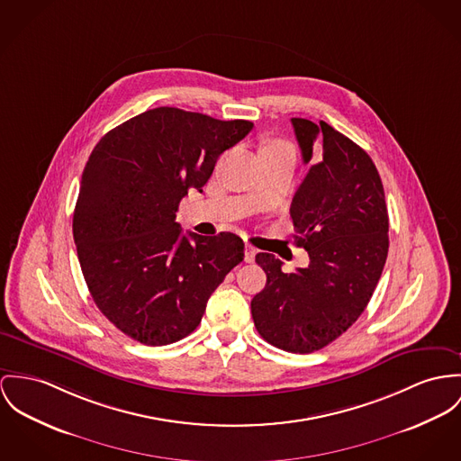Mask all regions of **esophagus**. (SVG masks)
I'll list each match as a JSON object with an SVG mask.
<instances>
[{
    "label": "esophagus",
    "instance_id": "obj_1",
    "mask_svg": "<svg viewBox=\"0 0 461 461\" xmlns=\"http://www.w3.org/2000/svg\"><path fill=\"white\" fill-rule=\"evenodd\" d=\"M254 256H256V249L252 248V246H246V256H244V259H246L248 263H252V261H254Z\"/></svg>",
    "mask_w": 461,
    "mask_h": 461
}]
</instances>
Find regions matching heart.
<instances>
[{"instance_id": "1", "label": "heart", "mask_w": 461, "mask_h": 461, "mask_svg": "<svg viewBox=\"0 0 461 461\" xmlns=\"http://www.w3.org/2000/svg\"><path fill=\"white\" fill-rule=\"evenodd\" d=\"M284 145H287V143H284V142H270V143H267V145H265V147H284Z\"/></svg>"}]
</instances>
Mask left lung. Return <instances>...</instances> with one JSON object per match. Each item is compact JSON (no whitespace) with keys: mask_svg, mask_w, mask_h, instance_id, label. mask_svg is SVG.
Returning a JSON list of instances; mask_svg holds the SVG:
<instances>
[{"mask_svg":"<svg viewBox=\"0 0 461 461\" xmlns=\"http://www.w3.org/2000/svg\"><path fill=\"white\" fill-rule=\"evenodd\" d=\"M303 163L322 156L293 203L294 242L309 267L284 274L283 261L258 252L267 285L250 302L258 333L287 353H314L339 339L368 305L388 258V207L370 156L324 121L291 119Z\"/></svg>","mask_w":461,"mask_h":461,"instance_id":"obj_1","label":"left lung"}]
</instances>
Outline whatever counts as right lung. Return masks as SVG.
I'll list each match as a JSON object with an SVG mask.
<instances>
[{"instance_id": "1", "label": "right lung", "mask_w": 461, "mask_h": 461, "mask_svg": "<svg viewBox=\"0 0 461 461\" xmlns=\"http://www.w3.org/2000/svg\"><path fill=\"white\" fill-rule=\"evenodd\" d=\"M252 126L159 106L119 124L93 149L73 240L96 307L140 344L167 346L194 331L215 287L244 259L240 237L184 235L176 213Z\"/></svg>"}]
</instances>
